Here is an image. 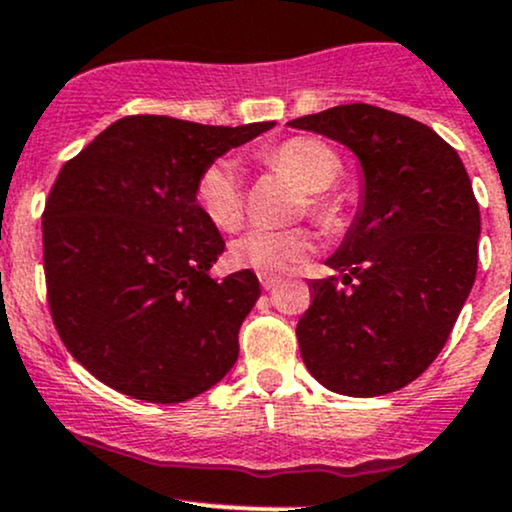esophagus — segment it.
Returning a JSON list of instances; mask_svg holds the SVG:
<instances>
[{"label":"esophagus","mask_w":512,"mask_h":512,"mask_svg":"<svg viewBox=\"0 0 512 512\" xmlns=\"http://www.w3.org/2000/svg\"><path fill=\"white\" fill-rule=\"evenodd\" d=\"M260 284H262V289H265V291H274V289H277L279 284H282V279H277V277H267V274H262V277H260Z\"/></svg>","instance_id":"34e87169"}]
</instances>
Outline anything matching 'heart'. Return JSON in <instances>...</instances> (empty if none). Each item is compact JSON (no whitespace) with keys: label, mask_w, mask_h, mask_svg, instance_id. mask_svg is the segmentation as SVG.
Here are the masks:
<instances>
[{"label":"heart","mask_w":512,"mask_h":512,"mask_svg":"<svg viewBox=\"0 0 512 512\" xmlns=\"http://www.w3.org/2000/svg\"><path fill=\"white\" fill-rule=\"evenodd\" d=\"M262 165L289 174L306 192V211L323 228L340 223V209L325 189L340 177V157L328 143L318 138H291L274 150L260 155ZM196 206L221 230H235L245 216V187L238 167L230 160H213L196 177ZM313 252V238L301 228L291 230H247L230 243V262L257 274H282Z\"/></svg>","instance_id":"obj_1"}]
</instances>
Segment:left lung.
<instances>
[{
  "instance_id": "1",
  "label": "left lung",
  "mask_w": 512,
  "mask_h": 512,
  "mask_svg": "<svg viewBox=\"0 0 512 512\" xmlns=\"http://www.w3.org/2000/svg\"><path fill=\"white\" fill-rule=\"evenodd\" d=\"M289 126L338 140L362 165L357 216L325 260L342 282L308 284L303 364L342 396L403 389L442 352L476 279L481 216L464 162L430 126L372 104Z\"/></svg>"
}]
</instances>
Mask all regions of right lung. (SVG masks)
I'll return each instance as SVG.
<instances>
[{
    "mask_svg": "<svg viewBox=\"0 0 512 512\" xmlns=\"http://www.w3.org/2000/svg\"><path fill=\"white\" fill-rule=\"evenodd\" d=\"M272 126L126 116L63 165L43 211L50 316L106 386L182 403L233 369L260 282L250 269L209 277L226 243L194 187L209 162Z\"/></svg>",
    "mask_w": 512,
    "mask_h": 512,
    "instance_id": "right-lung-1",
    "label": "right lung"
}]
</instances>
